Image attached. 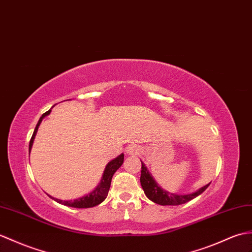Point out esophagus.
<instances>
[{
	"label": "esophagus",
	"instance_id": "esophagus-1",
	"mask_svg": "<svg viewBox=\"0 0 252 252\" xmlns=\"http://www.w3.org/2000/svg\"><path fill=\"white\" fill-rule=\"evenodd\" d=\"M126 154L131 155V156H137L140 154V148L136 145H130L128 147H126Z\"/></svg>",
	"mask_w": 252,
	"mask_h": 252
}]
</instances>
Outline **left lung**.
<instances>
[{
  "label": "left lung",
  "mask_w": 252,
  "mask_h": 252,
  "mask_svg": "<svg viewBox=\"0 0 252 252\" xmlns=\"http://www.w3.org/2000/svg\"><path fill=\"white\" fill-rule=\"evenodd\" d=\"M142 162V161H140ZM140 185L145 192L146 196H147L150 201H153L159 205H180V204H185L189 202L193 198H195L205 191L210 183L206 186L202 187L195 192L188 193V194H176V193H171L157 184V181L153 177V175L149 173L147 167L145 166L142 162V174H140Z\"/></svg>",
  "instance_id": "left-lung-1"
}]
</instances>
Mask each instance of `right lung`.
I'll return each mask as SVG.
<instances>
[{"label":"right lung","mask_w":252,"mask_h":252,"mask_svg":"<svg viewBox=\"0 0 252 252\" xmlns=\"http://www.w3.org/2000/svg\"><path fill=\"white\" fill-rule=\"evenodd\" d=\"M50 113H51V109H49L48 112L43 114L42 117L39 118L36 126H35V130L33 132L32 137H31L30 144H29V151H30V153H31L34 138H35V136H36V133H37L40 122H42L45 117L48 116ZM124 159H125V155L121 154L120 156L115 158L114 160L109 161L108 164L104 169L101 181H99L98 185L95 187V189L92 192L88 193V194L81 196L79 198H76V200H69V201H62V200H60V198L52 197L50 195H49V197H51L54 201L62 204V205H65L68 207H74V208H90V207H94V206L98 205V204H101L105 200V198H106L109 188H110V184H112V178L117 169H118L122 165V163H124Z\"/></svg>","instance_id":"1"}]
</instances>
